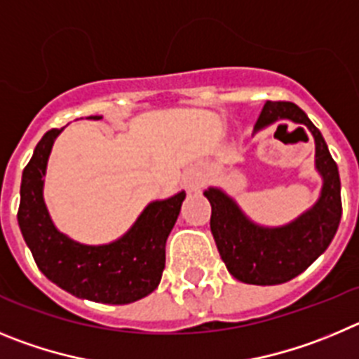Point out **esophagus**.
I'll return each instance as SVG.
<instances>
[{"label":"esophagus","mask_w":359,"mask_h":359,"mask_svg":"<svg viewBox=\"0 0 359 359\" xmlns=\"http://www.w3.org/2000/svg\"><path fill=\"white\" fill-rule=\"evenodd\" d=\"M205 182V170H203L200 164L195 166H189L184 172V186L189 189V191H198L200 187Z\"/></svg>","instance_id":"34e87169"}]
</instances>
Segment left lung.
Instances as JSON below:
<instances>
[{
	"label": "left lung",
	"instance_id": "left-lung-1",
	"mask_svg": "<svg viewBox=\"0 0 359 359\" xmlns=\"http://www.w3.org/2000/svg\"><path fill=\"white\" fill-rule=\"evenodd\" d=\"M280 119L306 125L315 137L316 170L324 179L322 196L315 208L286 227L263 229L248 222L219 189L209 187L203 193L211 203V232L225 266L238 280L257 286L286 283L304 272L329 247L341 218L338 166L320 130L295 103L270 100L257 118L256 130Z\"/></svg>",
	"mask_w": 359,
	"mask_h": 359
}]
</instances>
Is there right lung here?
Returning a JSON list of instances; mask_svg holds the SVG:
<instances>
[{
	"label": "right lung",
	"mask_w": 359,
	"mask_h": 359,
	"mask_svg": "<svg viewBox=\"0 0 359 359\" xmlns=\"http://www.w3.org/2000/svg\"><path fill=\"white\" fill-rule=\"evenodd\" d=\"M100 119V116H89ZM51 128L22 170L18 222L39 270L79 299L102 304H130L159 286L166 263V240L186 193L150 203L134 227L111 245L87 247L69 240L51 224L43 200V177L55 137Z\"/></svg>",
	"instance_id": "obj_1"
}]
</instances>
